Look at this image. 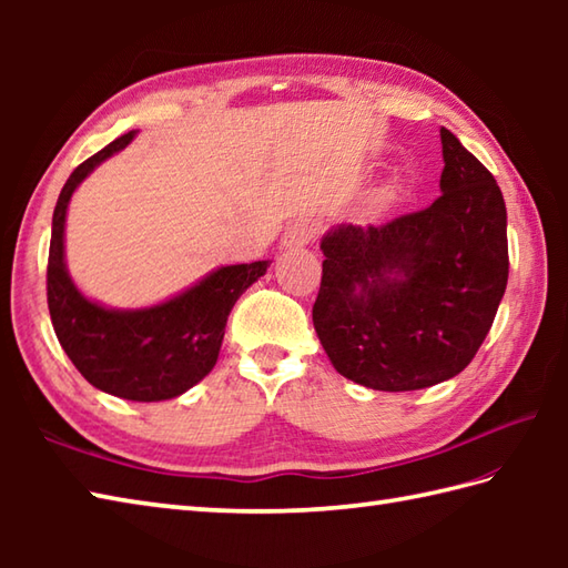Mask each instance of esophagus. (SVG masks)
I'll return each instance as SVG.
<instances>
[{"label": "esophagus", "instance_id": "34e87169", "mask_svg": "<svg viewBox=\"0 0 568 568\" xmlns=\"http://www.w3.org/2000/svg\"><path fill=\"white\" fill-rule=\"evenodd\" d=\"M317 232H320V226H317L315 220H297V222H293L291 226H287L283 244L291 246V248L307 246V244H312V241L317 239Z\"/></svg>", "mask_w": 568, "mask_h": 568}]
</instances>
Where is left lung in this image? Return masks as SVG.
Instances as JSON below:
<instances>
[{"label": "left lung", "instance_id": "8db88e82", "mask_svg": "<svg viewBox=\"0 0 568 568\" xmlns=\"http://www.w3.org/2000/svg\"><path fill=\"white\" fill-rule=\"evenodd\" d=\"M442 195L385 224L322 239L312 322L334 368L373 390L458 376L484 344L508 285V212L488 168L449 129Z\"/></svg>", "mask_w": 568, "mask_h": 568}]
</instances>
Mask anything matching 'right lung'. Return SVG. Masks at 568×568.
Here are the masks:
<instances>
[{"instance_id":"right-lung-1","label":"right lung","mask_w":568,"mask_h":568,"mask_svg":"<svg viewBox=\"0 0 568 568\" xmlns=\"http://www.w3.org/2000/svg\"><path fill=\"white\" fill-rule=\"evenodd\" d=\"M136 131L119 136L80 163L60 190L48 251V310L68 358L102 393L159 403L183 395L214 368L226 317L268 261L222 265L161 305L110 310L84 297L65 268V214L72 192L94 168L126 149Z\"/></svg>"}]
</instances>
